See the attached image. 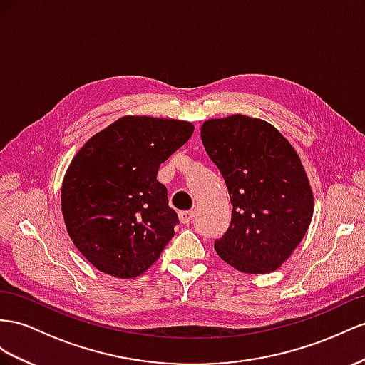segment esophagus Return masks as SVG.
Returning <instances> with one entry per match:
<instances>
[{
    "instance_id": "esophagus-1",
    "label": "esophagus",
    "mask_w": 365,
    "mask_h": 365,
    "mask_svg": "<svg viewBox=\"0 0 365 365\" xmlns=\"http://www.w3.org/2000/svg\"><path fill=\"white\" fill-rule=\"evenodd\" d=\"M194 217V211H180L179 212V220L183 225H188V223L192 220Z\"/></svg>"
}]
</instances>
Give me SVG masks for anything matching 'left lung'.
<instances>
[{"label": "left lung", "instance_id": "8db88e82", "mask_svg": "<svg viewBox=\"0 0 365 365\" xmlns=\"http://www.w3.org/2000/svg\"><path fill=\"white\" fill-rule=\"evenodd\" d=\"M200 137L232 205L230 228L214 250L237 272H276L313 217V191L301 158L273 125L242 114L207 120Z\"/></svg>", "mask_w": 365, "mask_h": 365}]
</instances>
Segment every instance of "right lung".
<instances>
[{"label":"right lung","instance_id":"right-lung-1","mask_svg":"<svg viewBox=\"0 0 365 365\" xmlns=\"http://www.w3.org/2000/svg\"><path fill=\"white\" fill-rule=\"evenodd\" d=\"M192 133L190 121L125 115L72 158L61 186L64 225L98 272L133 279L160 257L179 217L157 173Z\"/></svg>","mask_w":365,"mask_h":365}]
</instances>
